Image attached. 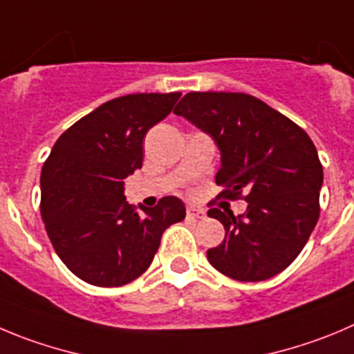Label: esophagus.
I'll return each mask as SVG.
<instances>
[{"mask_svg":"<svg viewBox=\"0 0 354 354\" xmlns=\"http://www.w3.org/2000/svg\"><path fill=\"white\" fill-rule=\"evenodd\" d=\"M187 216H190V218H204V216H206V211H204L203 207L188 206L187 207Z\"/></svg>","mask_w":354,"mask_h":354,"instance_id":"esophagus-1","label":"esophagus"}]
</instances>
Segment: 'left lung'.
<instances>
[{"label": "left lung", "instance_id": "1", "mask_svg": "<svg viewBox=\"0 0 354 354\" xmlns=\"http://www.w3.org/2000/svg\"><path fill=\"white\" fill-rule=\"evenodd\" d=\"M174 113L207 132L222 153L220 196L248 203L246 213L211 207L225 239L207 250L216 270L263 281L299 257L319 218L323 167L302 127L243 92H188Z\"/></svg>", "mask_w": 354, "mask_h": 354}]
</instances>
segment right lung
<instances>
[{"label":"right lung","mask_w":354,"mask_h":354,"mask_svg":"<svg viewBox=\"0 0 354 354\" xmlns=\"http://www.w3.org/2000/svg\"><path fill=\"white\" fill-rule=\"evenodd\" d=\"M180 95L111 99L62 132L43 164V223L59 259L85 283L110 288L134 281L150 267L164 230L185 218L178 197L140 213L124 196V180L143 166L147 132Z\"/></svg>","instance_id":"right-lung-1"}]
</instances>
